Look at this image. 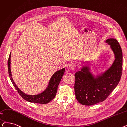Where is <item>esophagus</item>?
Masks as SVG:
<instances>
[{"instance_id":"34e87169","label":"esophagus","mask_w":127,"mask_h":127,"mask_svg":"<svg viewBox=\"0 0 127 127\" xmlns=\"http://www.w3.org/2000/svg\"><path fill=\"white\" fill-rule=\"evenodd\" d=\"M76 67V64L75 63H71L69 65L68 68L70 70H74Z\"/></svg>"}]
</instances>
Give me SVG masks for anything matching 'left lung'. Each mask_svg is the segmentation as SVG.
<instances>
[{"label":"left lung","instance_id":"obj_1","mask_svg":"<svg viewBox=\"0 0 127 127\" xmlns=\"http://www.w3.org/2000/svg\"><path fill=\"white\" fill-rule=\"evenodd\" d=\"M105 42L110 45L114 53L115 59L111 66L95 77L88 63L75 74L76 97L84 105H92L105 100L120 80L123 69L122 48L114 38L107 39Z\"/></svg>","mask_w":127,"mask_h":127}]
</instances>
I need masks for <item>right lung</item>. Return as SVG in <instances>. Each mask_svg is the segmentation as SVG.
I'll return each instance as SVG.
<instances>
[{
	"mask_svg": "<svg viewBox=\"0 0 127 127\" xmlns=\"http://www.w3.org/2000/svg\"><path fill=\"white\" fill-rule=\"evenodd\" d=\"M11 53L10 52L8 61V71H9V75L10 77L11 81H12V84L17 90L19 95L21 96L25 100L28 101L31 103H38V104H47L49 102H50L52 101L53 99L55 97L56 95V93L57 92L58 87L60 82L63 76L65 73V68H64L62 69L59 70L55 73L49 82V84L46 89L44 90L42 92L39 94L32 95H26L25 93L22 91L18 87L16 86L15 84V82L13 81V78H12V74L11 71Z\"/></svg>",
	"mask_w": 127,
	"mask_h": 127,
	"instance_id": "obj_1",
	"label": "right lung"
}]
</instances>
